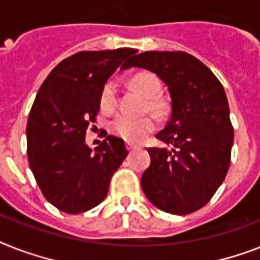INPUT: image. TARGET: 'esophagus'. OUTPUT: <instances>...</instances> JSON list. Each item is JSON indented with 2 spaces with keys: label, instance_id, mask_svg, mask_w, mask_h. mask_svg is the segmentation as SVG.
Returning <instances> with one entry per match:
<instances>
[{
  "label": "esophagus",
  "instance_id": "34e87169",
  "mask_svg": "<svg viewBox=\"0 0 260 260\" xmlns=\"http://www.w3.org/2000/svg\"><path fill=\"white\" fill-rule=\"evenodd\" d=\"M135 148H136V146H135L134 143H126V150L132 151V150H135Z\"/></svg>",
  "mask_w": 260,
  "mask_h": 260
}]
</instances>
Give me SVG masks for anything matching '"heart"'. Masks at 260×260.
<instances>
[{"label": "heart", "mask_w": 260, "mask_h": 260, "mask_svg": "<svg viewBox=\"0 0 260 260\" xmlns=\"http://www.w3.org/2000/svg\"><path fill=\"white\" fill-rule=\"evenodd\" d=\"M131 86L139 93L146 95L144 108L150 110L155 117H165L169 112V104L156 94L160 90L159 79L151 73H139L131 79ZM118 105L117 85L109 81L104 85L100 94V108L105 113H112ZM155 128L154 120L148 116L144 117H129L120 114L110 122V129L118 138L129 143H139L147 138Z\"/></svg>", "instance_id": "b5f03b06"}]
</instances>
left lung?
Listing matches in <instances>:
<instances>
[{"label":"left lung","instance_id":"obj_1","mask_svg":"<svg viewBox=\"0 0 260 260\" xmlns=\"http://www.w3.org/2000/svg\"><path fill=\"white\" fill-rule=\"evenodd\" d=\"M128 67L152 71L171 98L170 118L156 138L173 148H148L143 191L163 212L193 213L210 201L230 169L234 126L224 87L204 63L182 51L142 52Z\"/></svg>","mask_w":260,"mask_h":260}]
</instances>
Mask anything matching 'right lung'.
<instances>
[{"instance_id": "1", "label": "right lung", "mask_w": 260, "mask_h": 260, "mask_svg": "<svg viewBox=\"0 0 260 260\" xmlns=\"http://www.w3.org/2000/svg\"><path fill=\"white\" fill-rule=\"evenodd\" d=\"M136 52L81 51L59 63L39 89L26 124L28 160L43 196L64 213H83L104 201L128 155L122 139L108 135L93 152L85 136L105 82Z\"/></svg>"}]
</instances>
